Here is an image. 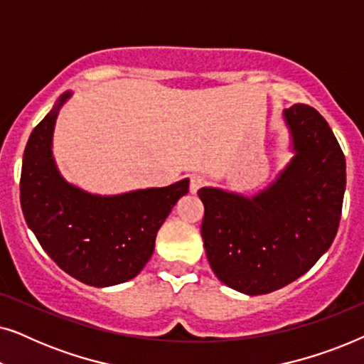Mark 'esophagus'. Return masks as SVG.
Masks as SVG:
<instances>
[{"mask_svg": "<svg viewBox=\"0 0 364 364\" xmlns=\"http://www.w3.org/2000/svg\"><path fill=\"white\" fill-rule=\"evenodd\" d=\"M205 186H207L205 177H202V176L191 177V193H197L202 187H205Z\"/></svg>", "mask_w": 364, "mask_h": 364, "instance_id": "34e87169", "label": "esophagus"}]
</instances>
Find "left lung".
I'll return each mask as SVG.
<instances>
[{
	"label": "left lung",
	"instance_id": "8db88e82",
	"mask_svg": "<svg viewBox=\"0 0 364 364\" xmlns=\"http://www.w3.org/2000/svg\"><path fill=\"white\" fill-rule=\"evenodd\" d=\"M295 156L253 197L203 187L202 238L218 280L245 295L280 290L306 273L335 240L346 161L325 117L306 104L283 111Z\"/></svg>",
	"mask_w": 364,
	"mask_h": 364
}]
</instances>
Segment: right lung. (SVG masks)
<instances>
[{
	"instance_id": "add662e5",
	"label": "right lung",
	"mask_w": 364,
	"mask_h": 364,
	"mask_svg": "<svg viewBox=\"0 0 364 364\" xmlns=\"http://www.w3.org/2000/svg\"><path fill=\"white\" fill-rule=\"evenodd\" d=\"M68 97L71 92L58 99L28 139L19 182L23 215L43 250L68 275L97 288L117 285L146 267L159 228L188 192V178L109 197L68 183L51 151L54 122Z\"/></svg>"
}]
</instances>
